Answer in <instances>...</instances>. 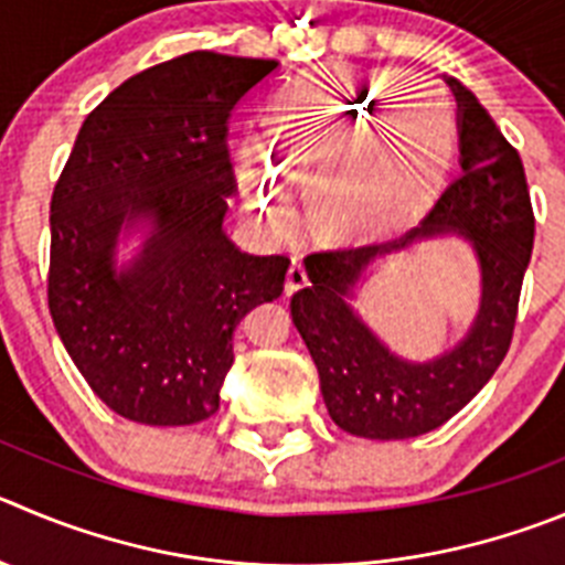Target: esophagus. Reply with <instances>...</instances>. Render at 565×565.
Listing matches in <instances>:
<instances>
[{
	"instance_id": "1",
	"label": "esophagus",
	"mask_w": 565,
	"mask_h": 565,
	"mask_svg": "<svg viewBox=\"0 0 565 565\" xmlns=\"http://www.w3.org/2000/svg\"><path fill=\"white\" fill-rule=\"evenodd\" d=\"M307 284V267H303V258L295 256L292 262H289V270H287V284H284V292L292 295L298 292L300 287Z\"/></svg>"
}]
</instances>
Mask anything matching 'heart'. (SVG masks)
I'll return each mask as SVG.
<instances>
[{
	"label": "heart",
	"mask_w": 565,
	"mask_h": 565,
	"mask_svg": "<svg viewBox=\"0 0 565 565\" xmlns=\"http://www.w3.org/2000/svg\"><path fill=\"white\" fill-rule=\"evenodd\" d=\"M413 87L420 81L407 68L348 66H320L287 83L265 152L242 147L234 158L236 189L258 225L273 236L292 234L298 186L312 181L315 209L331 234L365 236L407 220L455 150L449 110L435 88H422L431 106L397 115V97ZM393 98L399 105L365 129L364 119Z\"/></svg>",
	"instance_id": "b5f03b06"
}]
</instances>
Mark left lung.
<instances>
[{
    "instance_id": "8db88e82",
    "label": "left lung",
    "mask_w": 565,
    "mask_h": 565,
    "mask_svg": "<svg viewBox=\"0 0 565 565\" xmlns=\"http://www.w3.org/2000/svg\"><path fill=\"white\" fill-rule=\"evenodd\" d=\"M457 103L460 172L429 217L402 239L360 250L307 256L303 289L292 295V323L320 373L326 409L340 429L367 440H407L455 418L502 365L513 340L521 284L532 256L524 163L488 110L457 77H443ZM457 235L475 253L480 300L455 347L429 361H407L353 307L367 277L390 255L420 241Z\"/></svg>"
}]
</instances>
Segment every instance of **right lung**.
Here are the masks:
<instances>
[{
  "instance_id": "1",
  "label": "right lung",
  "mask_w": 565,
  "mask_h": 565,
  "mask_svg": "<svg viewBox=\"0 0 565 565\" xmlns=\"http://www.w3.org/2000/svg\"><path fill=\"white\" fill-rule=\"evenodd\" d=\"M278 68L189 52L86 116L50 205V312L88 387L122 418L189 426L220 407L234 331L284 292L287 256L225 231L228 119Z\"/></svg>"
}]
</instances>
